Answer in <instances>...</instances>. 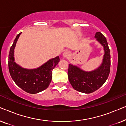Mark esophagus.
<instances>
[{"mask_svg":"<svg viewBox=\"0 0 126 126\" xmlns=\"http://www.w3.org/2000/svg\"><path fill=\"white\" fill-rule=\"evenodd\" d=\"M63 57L65 58H68L69 56H70V52L69 51H65L63 53Z\"/></svg>","mask_w":126,"mask_h":126,"instance_id":"34e87169","label":"esophagus"}]
</instances>
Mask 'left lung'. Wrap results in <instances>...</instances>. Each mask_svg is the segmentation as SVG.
Returning <instances> with one entry per match:
<instances>
[{"mask_svg": "<svg viewBox=\"0 0 126 126\" xmlns=\"http://www.w3.org/2000/svg\"><path fill=\"white\" fill-rule=\"evenodd\" d=\"M94 38L104 49L101 65L95 69L85 71L76 65L69 64L68 75L70 84L75 90L85 94L94 92L105 83L111 67V55L106 38L100 32H96Z\"/></svg>", "mask_w": 126, "mask_h": 126, "instance_id": "obj_1", "label": "left lung"}]
</instances>
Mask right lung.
<instances>
[{"instance_id": "add662e5", "label": "right lung", "mask_w": 126, "mask_h": 126, "mask_svg": "<svg viewBox=\"0 0 126 126\" xmlns=\"http://www.w3.org/2000/svg\"><path fill=\"white\" fill-rule=\"evenodd\" d=\"M15 38L10 50L8 56V69L15 83L29 94H35L49 87L52 79V70L60 61L59 56L51 58L38 68L26 69L15 63L14 49L20 34Z\"/></svg>"}]
</instances>
